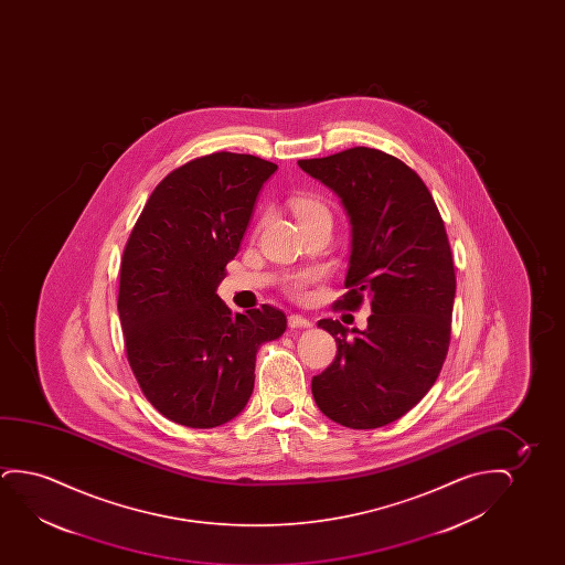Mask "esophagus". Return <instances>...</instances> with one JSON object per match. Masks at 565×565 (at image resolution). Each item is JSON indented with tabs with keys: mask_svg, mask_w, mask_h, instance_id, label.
Returning <instances> with one entry per match:
<instances>
[{
	"mask_svg": "<svg viewBox=\"0 0 565 565\" xmlns=\"http://www.w3.org/2000/svg\"><path fill=\"white\" fill-rule=\"evenodd\" d=\"M287 324H289V328H310L312 322L309 318L301 317V315H291L287 318Z\"/></svg>",
	"mask_w": 565,
	"mask_h": 565,
	"instance_id": "34e87169",
	"label": "esophagus"
}]
</instances>
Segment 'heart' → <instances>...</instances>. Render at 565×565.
Wrapping results in <instances>:
<instances>
[{
    "label": "heart",
    "mask_w": 565,
    "mask_h": 565,
    "mask_svg": "<svg viewBox=\"0 0 565 565\" xmlns=\"http://www.w3.org/2000/svg\"><path fill=\"white\" fill-rule=\"evenodd\" d=\"M287 204L302 230L307 225L317 224L322 220L332 222V212L328 209V204L315 194H295ZM318 279H320V274L317 270L291 271L281 279V287L294 299H307L310 286L317 284Z\"/></svg>",
    "instance_id": "obj_1"
}]
</instances>
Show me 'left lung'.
<instances>
[{
  "label": "left lung",
  "instance_id": "1",
  "mask_svg": "<svg viewBox=\"0 0 565 565\" xmlns=\"http://www.w3.org/2000/svg\"><path fill=\"white\" fill-rule=\"evenodd\" d=\"M299 166L338 193L351 220L348 294L333 309L369 299L372 310L363 332L318 322L338 351L312 379L315 402L348 428L390 425L425 397L448 355L456 270L444 220L417 171L376 148Z\"/></svg>",
  "mask_w": 565,
  "mask_h": 565
}]
</instances>
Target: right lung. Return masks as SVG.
<instances>
[{"mask_svg": "<svg viewBox=\"0 0 565 565\" xmlns=\"http://www.w3.org/2000/svg\"><path fill=\"white\" fill-rule=\"evenodd\" d=\"M276 170L258 156L194 158L158 183L125 243L117 310L127 361L148 402L178 425L237 417L255 386L256 349L286 330L276 307L232 315L216 295Z\"/></svg>", "mask_w": 565, "mask_h": 565, "instance_id": "right-lung-1", "label": "right lung"}]
</instances>
